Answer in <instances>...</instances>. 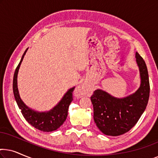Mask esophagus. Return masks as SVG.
Returning a JSON list of instances; mask_svg holds the SVG:
<instances>
[{"mask_svg": "<svg viewBox=\"0 0 158 158\" xmlns=\"http://www.w3.org/2000/svg\"><path fill=\"white\" fill-rule=\"evenodd\" d=\"M90 91V88L85 83H81L77 85L75 88V93L78 95L79 96H85L88 95Z\"/></svg>", "mask_w": 158, "mask_h": 158, "instance_id": "esophagus-1", "label": "esophagus"}]
</instances>
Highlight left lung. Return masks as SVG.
<instances>
[{"label":"left lung","mask_w":158,"mask_h":158,"mask_svg":"<svg viewBox=\"0 0 158 158\" xmlns=\"http://www.w3.org/2000/svg\"><path fill=\"white\" fill-rule=\"evenodd\" d=\"M140 75L139 88L132 94L117 98L101 89L90 97L94 106V118L96 126L106 135H122L135 125L144 113L150 96L148 71L144 60L135 54Z\"/></svg>","instance_id":"8db88e82"}]
</instances>
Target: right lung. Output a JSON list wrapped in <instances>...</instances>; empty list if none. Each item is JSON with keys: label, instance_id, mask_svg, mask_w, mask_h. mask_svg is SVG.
<instances>
[{"label": "right lung", "instance_id": "1", "mask_svg": "<svg viewBox=\"0 0 158 158\" xmlns=\"http://www.w3.org/2000/svg\"><path fill=\"white\" fill-rule=\"evenodd\" d=\"M27 50L28 48L26 49L22 55L21 61L14 73V81H13V91H14L15 100L16 101L19 109H21V112L23 117L34 128L42 131H47V132L57 130L61 125L63 124L68 116L69 106L71 101L73 100V91L74 90L75 87L70 88L65 93L60 102L49 111H37L27 106L21 100L19 93L18 85H17V77H18L19 68Z\"/></svg>", "mask_w": 158, "mask_h": 158}]
</instances>
